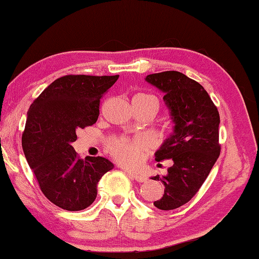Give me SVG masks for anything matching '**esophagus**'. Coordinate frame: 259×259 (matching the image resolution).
I'll return each mask as SVG.
<instances>
[{
	"label": "esophagus",
	"instance_id": "obj_1",
	"mask_svg": "<svg viewBox=\"0 0 259 259\" xmlns=\"http://www.w3.org/2000/svg\"><path fill=\"white\" fill-rule=\"evenodd\" d=\"M129 175L135 179L136 182H138V183H144V182L147 181V178L145 176H143V175L135 174V172H129Z\"/></svg>",
	"mask_w": 259,
	"mask_h": 259
}]
</instances>
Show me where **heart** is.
<instances>
[{"label":"heart","mask_w":259,"mask_h":259,"mask_svg":"<svg viewBox=\"0 0 259 259\" xmlns=\"http://www.w3.org/2000/svg\"><path fill=\"white\" fill-rule=\"evenodd\" d=\"M133 104L144 105V106L147 105L154 107L155 111L160 107V102L156 96L146 93L136 94L133 97ZM147 148L148 142L144 138H114L108 143V151L114 159L128 166L139 164Z\"/></svg>","instance_id":"1"}]
</instances>
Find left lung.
Listing matches in <instances>:
<instances>
[{
	"mask_svg": "<svg viewBox=\"0 0 259 259\" xmlns=\"http://www.w3.org/2000/svg\"><path fill=\"white\" fill-rule=\"evenodd\" d=\"M146 81L164 93L163 99L175 122L174 134L155 153L157 162L172 160L161 181L164 194L154 201L161 210L187 203L202 186L221 154L219 113L204 88L185 74L166 71L146 76Z\"/></svg>",
	"mask_w": 259,
	"mask_h": 259,
	"instance_id": "left-lung-1",
	"label": "left lung"
}]
</instances>
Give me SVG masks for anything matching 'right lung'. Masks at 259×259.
<instances>
[{
    "label": "right lung",
    "instance_id": "add662e5",
    "mask_svg": "<svg viewBox=\"0 0 259 259\" xmlns=\"http://www.w3.org/2000/svg\"><path fill=\"white\" fill-rule=\"evenodd\" d=\"M119 75H65L30 105L21 145L46 198L61 209L78 211L97 196L99 179L113 169L102 156L84 160L74 151L76 131L96 123L99 104Z\"/></svg>",
    "mask_w": 259,
    "mask_h": 259
}]
</instances>
